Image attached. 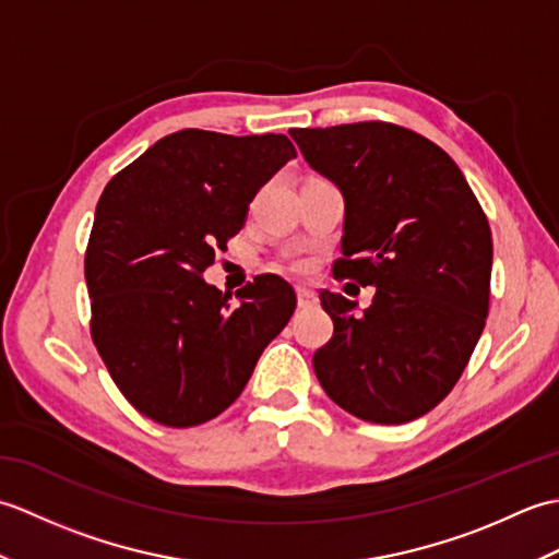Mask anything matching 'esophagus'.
Listing matches in <instances>:
<instances>
[{
  "label": "esophagus",
  "instance_id": "obj_1",
  "mask_svg": "<svg viewBox=\"0 0 559 559\" xmlns=\"http://www.w3.org/2000/svg\"><path fill=\"white\" fill-rule=\"evenodd\" d=\"M295 293H298V305L302 307V310H312V307H317V295L312 290H307L302 286L295 288Z\"/></svg>",
  "mask_w": 559,
  "mask_h": 559
}]
</instances>
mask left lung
<instances>
[{"label": "left lung", "instance_id": "8db88e82", "mask_svg": "<svg viewBox=\"0 0 559 559\" xmlns=\"http://www.w3.org/2000/svg\"><path fill=\"white\" fill-rule=\"evenodd\" d=\"M290 136L346 201L334 278L377 288L362 314L341 293H319L334 336L314 353V374L355 418L411 423L454 389L483 334L488 216L449 153L406 127L374 120Z\"/></svg>", "mask_w": 559, "mask_h": 559}]
</instances>
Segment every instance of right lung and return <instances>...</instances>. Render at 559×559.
<instances>
[{
    "label": "right lung",
    "instance_id": "right-lung-1",
    "mask_svg": "<svg viewBox=\"0 0 559 559\" xmlns=\"http://www.w3.org/2000/svg\"><path fill=\"white\" fill-rule=\"evenodd\" d=\"M288 136L182 129L105 185L86 247L91 338L132 406L168 427L216 418L298 305L261 273L233 295L204 271L240 233L249 201L290 158Z\"/></svg>",
    "mask_w": 559,
    "mask_h": 559
}]
</instances>
